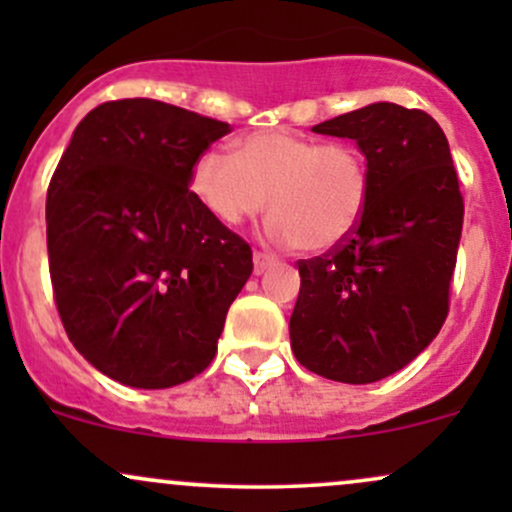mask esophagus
Listing matches in <instances>:
<instances>
[{"label": "esophagus", "instance_id": "obj_1", "mask_svg": "<svg viewBox=\"0 0 512 512\" xmlns=\"http://www.w3.org/2000/svg\"><path fill=\"white\" fill-rule=\"evenodd\" d=\"M276 262L279 260H276V255H272V252L257 250L255 252V274H264L269 267H274Z\"/></svg>", "mask_w": 512, "mask_h": 512}]
</instances>
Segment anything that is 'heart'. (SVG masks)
<instances>
[{
	"label": "heart",
	"mask_w": 512,
	"mask_h": 512,
	"mask_svg": "<svg viewBox=\"0 0 512 512\" xmlns=\"http://www.w3.org/2000/svg\"><path fill=\"white\" fill-rule=\"evenodd\" d=\"M192 192L216 221L240 226L264 209L269 233L303 252L339 248L361 226L370 173L351 142H322L291 129H262L236 156L211 149L192 168Z\"/></svg>",
	"instance_id": "heart-1"
}]
</instances>
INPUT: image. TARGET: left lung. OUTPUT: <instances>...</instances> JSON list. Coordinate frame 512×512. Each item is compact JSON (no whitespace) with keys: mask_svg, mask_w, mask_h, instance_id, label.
<instances>
[{"mask_svg":"<svg viewBox=\"0 0 512 512\" xmlns=\"http://www.w3.org/2000/svg\"><path fill=\"white\" fill-rule=\"evenodd\" d=\"M356 139L368 209L339 248L298 260L289 332L298 363L337 383H375L414 361L443 327L464 199L450 146L424 110L373 103L313 127Z\"/></svg>","mask_w":512,"mask_h":512,"instance_id":"obj_1","label":"left lung"}]
</instances>
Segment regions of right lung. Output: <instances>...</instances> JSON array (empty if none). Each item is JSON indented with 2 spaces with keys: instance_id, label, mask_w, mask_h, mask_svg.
<instances>
[{
  "instance_id": "right-lung-1",
  "label": "right lung",
  "mask_w": 512,
  "mask_h": 512,
  "mask_svg": "<svg viewBox=\"0 0 512 512\" xmlns=\"http://www.w3.org/2000/svg\"><path fill=\"white\" fill-rule=\"evenodd\" d=\"M231 125L151 98L93 108L48 187L52 296L69 342L129 387L187 383L216 356L252 250L190 192Z\"/></svg>"
}]
</instances>
